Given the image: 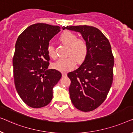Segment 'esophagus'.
<instances>
[{
  "instance_id": "1",
  "label": "esophagus",
  "mask_w": 133,
  "mask_h": 133,
  "mask_svg": "<svg viewBox=\"0 0 133 133\" xmlns=\"http://www.w3.org/2000/svg\"><path fill=\"white\" fill-rule=\"evenodd\" d=\"M66 76H67V74H66V73H62V76H63V77H66Z\"/></svg>"
}]
</instances>
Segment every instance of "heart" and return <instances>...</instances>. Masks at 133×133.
<instances>
[{
    "instance_id": "obj_1",
    "label": "heart",
    "mask_w": 133,
    "mask_h": 133,
    "mask_svg": "<svg viewBox=\"0 0 133 133\" xmlns=\"http://www.w3.org/2000/svg\"><path fill=\"white\" fill-rule=\"evenodd\" d=\"M59 38L64 45L69 47L67 55L69 57L59 59L54 63L52 66L59 72H67L74 68L76 61L78 63H81L84 61L87 54V46L84 41L78 39L76 35L69 31L63 32ZM47 51L50 57L56 58L55 49L53 46L49 45Z\"/></svg>"
}]
</instances>
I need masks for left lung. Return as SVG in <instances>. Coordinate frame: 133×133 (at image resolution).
I'll list each match as a JSON object with an SVG mask.
<instances>
[{
	"instance_id": "obj_1",
	"label": "left lung",
	"mask_w": 133,
	"mask_h": 133,
	"mask_svg": "<svg viewBox=\"0 0 133 133\" xmlns=\"http://www.w3.org/2000/svg\"><path fill=\"white\" fill-rule=\"evenodd\" d=\"M79 32L87 46L84 61L67 74L71 101L77 109L90 111L102 104L113 83L114 57L109 41L100 30L90 26L63 27Z\"/></svg>"
}]
</instances>
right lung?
I'll list each match as a JSON object with an SVG mask.
<instances>
[{
	"label": "right lung",
	"mask_w": 133,
	"mask_h": 133,
	"mask_svg": "<svg viewBox=\"0 0 133 133\" xmlns=\"http://www.w3.org/2000/svg\"><path fill=\"white\" fill-rule=\"evenodd\" d=\"M60 29L58 26L34 24L17 40L12 59L15 86L23 101L32 108L43 107L51 101L54 86L62 76L58 70L48 69L49 43Z\"/></svg>",
	"instance_id": "right-lung-1"
}]
</instances>
